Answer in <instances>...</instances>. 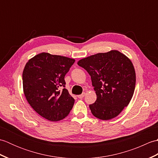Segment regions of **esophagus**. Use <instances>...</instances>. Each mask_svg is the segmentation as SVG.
Returning a JSON list of instances; mask_svg holds the SVG:
<instances>
[{
  "mask_svg": "<svg viewBox=\"0 0 158 158\" xmlns=\"http://www.w3.org/2000/svg\"><path fill=\"white\" fill-rule=\"evenodd\" d=\"M85 96V92H83V94H81V95H79L78 96H77V97H78V98H80V99H82L83 98V97H84Z\"/></svg>",
  "mask_w": 158,
  "mask_h": 158,
  "instance_id": "34e87169",
  "label": "esophagus"
}]
</instances>
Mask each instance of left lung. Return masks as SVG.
<instances>
[{"label":"left lung","instance_id":"1","mask_svg":"<svg viewBox=\"0 0 158 158\" xmlns=\"http://www.w3.org/2000/svg\"><path fill=\"white\" fill-rule=\"evenodd\" d=\"M78 65L91 77L96 102L89 105L94 116L102 120L117 117L128 105L135 89L136 73L130 60L117 50L80 60Z\"/></svg>","mask_w":158,"mask_h":158}]
</instances>
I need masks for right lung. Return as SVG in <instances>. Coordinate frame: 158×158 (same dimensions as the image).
<instances>
[{"label":"right lung","mask_w":158,"mask_h":158,"mask_svg":"<svg viewBox=\"0 0 158 158\" xmlns=\"http://www.w3.org/2000/svg\"><path fill=\"white\" fill-rule=\"evenodd\" d=\"M75 60L41 53L28 60L23 69V93L29 105L52 122L62 120L73 109L75 100L65 88L64 77Z\"/></svg>","instance_id":"obj_1"}]
</instances>
